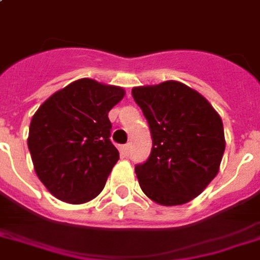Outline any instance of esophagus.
Masks as SVG:
<instances>
[{
    "label": "esophagus",
    "mask_w": 260,
    "mask_h": 260,
    "mask_svg": "<svg viewBox=\"0 0 260 260\" xmlns=\"http://www.w3.org/2000/svg\"><path fill=\"white\" fill-rule=\"evenodd\" d=\"M122 155L128 156L131 152V144H125V146H122Z\"/></svg>",
    "instance_id": "esophagus-1"
}]
</instances>
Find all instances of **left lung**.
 <instances>
[{"instance_id": "8db88e82", "label": "left lung", "mask_w": 260, "mask_h": 260, "mask_svg": "<svg viewBox=\"0 0 260 260\" xmlns=\"http://www.w3.org/2000/svg\"><path fill=\"white\" fill-rule=\"evenodd\" d=\"M132 95L152 136L150 158L135 168L142 191L161 206L191 202L219 172L222 118L201 92L176 80L134 87Z\"/></svg>"}]
</instances>
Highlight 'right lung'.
Here are the masks:
<instances>
[{
	"mask_svg": "<svg viewBox=\"0 0 260 260\" xmlns=\"http://www.w3.org/2000/svg\"><path fill=\"white\" fill-rule=\"evenodd\" d=\"M124 96L122 87L83 77L35 112L27 143L38 178L54 198L82 205L102 192L120 158L108 113Z\"/></svg>",
	"mask_w": 260,
	"mask_h": 260,
	"instance_id": "1",
	"label": "right lung"
}]
</instances>
